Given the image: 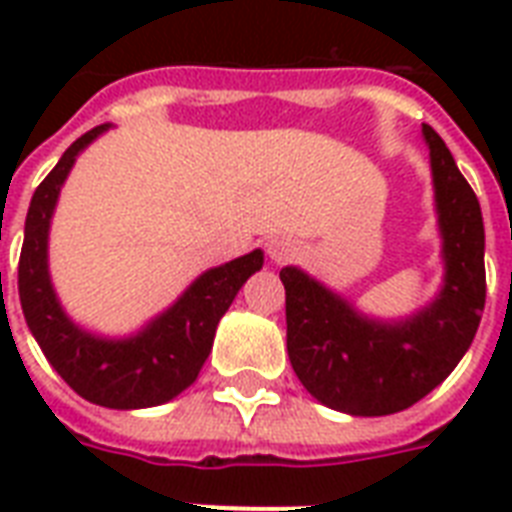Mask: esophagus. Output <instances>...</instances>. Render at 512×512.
Returning <instances> with one entry per match:
<instances>
[{
    "label": "esophagus",
    "instance_id": "obj_1",
    "mask_svg": "<svg viewBox=\"0 0 512 512\" xmlns=\"http://www.w3.org/2000/svg\"><path fill=\"white\" fill-rule=\"evenodd\" d=\"M265 249H268V257H271L273 263H284V260H289L297 252L295 241L289 239V236H271Z\"/></svg>",
    "mask_w": 512,
    "mask_h": 512
}]
</instances>
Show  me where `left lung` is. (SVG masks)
Here are the masks:
<instances>
[{
    "instance_id": "1",
    "label": "left lung",
    "mask_w": 512,
    "mask_h": 512,
    "mask_svg": "<svg viewBox=\"0 0 512 512\" xmlns=\"http://www.w3.org/2000/svg\"><path fill=\"white\" fill-rule=\"evenodd\" d=\"M430 148L444 281L404 319H374L297 268H281L287 289V350L297 380L316 401L353 417L409 409L452 374L476 337L486 303L484 217L438 132Z\"/></svg>"
}]
</instances>
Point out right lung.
I'll use <instances>...</instances> for the list:
<instances>
[{"mask_svg": "<svg viewBox=\"0 0 512 512\" xmlns=\"http://www.w3.org/2000/svg\"><path fill=\"white\" fill-rule=\"evenodd\" d=\"M108 124L71 143L55 170L34 191L18 265L20 308L52 369L90 404L106 409H148L180 396L207 361L215 329L244 281L263 268V249L204 271L175 303L127 337H103L79 327L52 287L47 241L60 188L79 154Z\"/></svg>", "mask_w": 512, "mask_h": 512, "instance_id": "right-lung-1", "label": "right lung"}]
</instances>
